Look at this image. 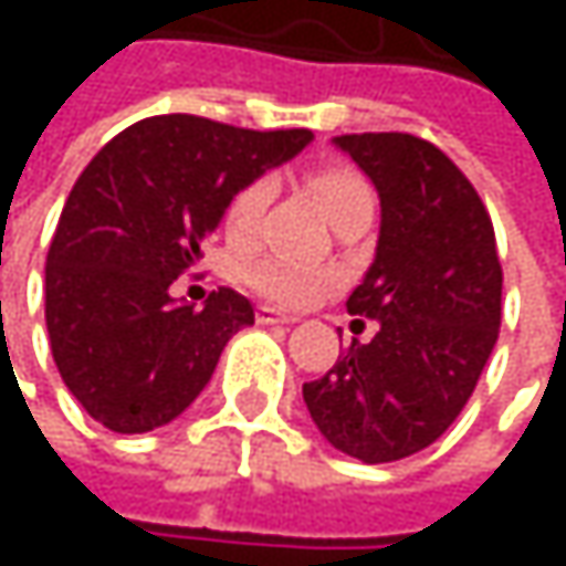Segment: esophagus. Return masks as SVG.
<instances>
[{
    "mask_svg": "<svg viewBox=\"0 0 566 566\" xmlns=\"http://www.w3.org/2000/svg\"><path fill=\"white\" fill-rule=\"evenodd\" d=\"M255 317H259V324H294L297 321L294 314H282L279 307H269V304H262L255 311Z\"/></svg>",
    "mask_w": 566,
    "mask_h": 566,
    "instance_id": "1",
    "label": "esophagus"
}]
</instances>
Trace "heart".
I'll use <instances>...</instances> for the list:
<instances>
[{
	"instance_id": "b5f03b06",
	"label": "heart",
	"mask_w": 566,
	"mask_h": 566,
	"mask_svg": "<svg viewBox=\"0 0 566 566\" xmlns=\"http://www.w3.org/2000/svg\"><path fill=\"white\" fill-rule=\"evenodd\" d=\"M307 186L317 196V202L324 206V212L331 216V222H340L344 216H350L357 209H374V189L354 167H344V164L321 167L307 176ZM272 192H275V182L269 176H259V179H249L229 199L226 232L235 245H245L259 232V222H262L265 206L272 202ZM245 279L252 287H259L262 294H269L272 301H282V304H307L317 291L337 282L334 272H314V269L282 262V259L255 262L245 272Z\"/></svg>"
}]
</instances>
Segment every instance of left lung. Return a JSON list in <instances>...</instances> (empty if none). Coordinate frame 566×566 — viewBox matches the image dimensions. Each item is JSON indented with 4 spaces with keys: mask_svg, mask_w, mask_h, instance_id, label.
<instances>
[{
    "mask_svg": "<svg viewBox=\"0 0 566 566\" xmlns=\"http://www.w3.org/2000/svg\"><path fill=\"white\" fill-rule=\"evenodd\" d=\"M380 196L374 265L347 311L377 321L304 402L321 436L367 465L432 446L475 390L502 327L492 219L462 170L412 134L334 137Z\"/></svg>",
    "mask_w": 566,
    "mask_h": 566,
    "instance_id": "obj_1",
    "label": "left lung"
}]
</instances>
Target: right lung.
I'll return each mask as SVG.
<instances>
[{
	"mask_svg": "<svg viewBox=\"0 0 566 566\" xmlns=\"http://www.w3.org/2000/svg\"><path fill=\"white\" fill-rule=\"evenodd\" d=\"M311 140V130L164 114L117 134L84 167L45 262V324L57 374L87 416L111 432H150L206 390L255 311L232 287L196 311L170 284L202 259L229 199Z\"/></svg>",
	"mask_w": 566,
	"mask_h": 566,
	"instance_id": "add662e5",
	"label": "right lung"
}]
</instances>
